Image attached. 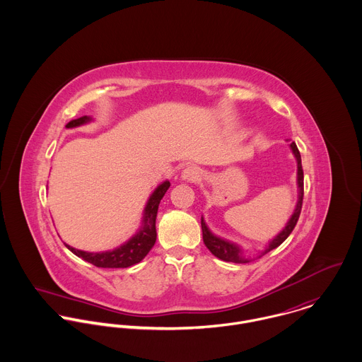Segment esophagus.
<instances>
[{
  "label": "esophagus",
  "instance_id": "obj_1",
  "mask_svg": "<svg viewBox=\"0 0 362 362\" xmlns=\"http://www.w3.org/2000/svg\"><path fill=\"white\" fill-rule=\"evenodd\" d=\"M201 177H202L201 170H199L198 167H194V165L187 167V168H184V170L181 171V180H182V181L195 182V181H198Z\"/></svg>",
  "mask_w": 362,
  "mask_h": 362
}]
</instances>
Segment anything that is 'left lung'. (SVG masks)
Returning a JSON list of instances; mask_svg holds the SVG:
<instances>
[{
    "instance_id": "left-lung-1",
    "label": "left lung",
    "mask_w": 362,
    "mask_h": 362,
    "mask_svg": "<svg viewBox=\"0 0 362 362\" xmlns=\"http://www.w3.org/2000/svg\"><path fill=\"white\" fill-rule=\"evenodd\" d=\"M290 149L293 152V155L297 160V187H298V199L294 207L293 214L290 216L288 221L286 223V226L283 227V230H280L266 245L264 248L259 252L257 258L263 257L264 254L270 252L272 250L277 248L279 245H281L287 237L291 234V231L294 230L300 213H301V207H303V197H304V173H303V164H301V155L300 151L297 148V145L294 142L290 144ZM201 224H202V234H204V243L206 245L207 250L216 257V258L226 260V262H233V263H248L251 260L257 258H251L245 255V251L243 250L241 245H238L237 243H233L230 240H226L223 237L216 235L214 233H211V230L207 227L206 221L204 218V216L201 217Z\"/></svg>"
}]
</instances>
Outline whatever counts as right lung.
Instances as JSON below:
<instances>
[{"mask_svg": "<svg viewBox=\"0 0 362 362\" xmlns=\"http://www.w3.org/2000/svg\"><path fill=\"white\" fill-rule=\"evenodd\" d=\"M93 117L85 115L76 119H72L71 122L66 124V128H78L86 124L93 122ZM170 188V181L165 180L161 184H158L155 188V191L151 194L141 220V226L138 231L127 240L124 244H121L117 248L108 250V251H100V252H88L82 250H76L68 244L65 247L75 254L76 257L98 266V267H129L132 264L139 263L142 259L145 258L149 251L153 248L156 243V217H157V210L160 201L163 199L164 194Z\"/></svg>", "mask_w": 362, "mask_h": 362, "instance_id": "right-lung-1", "label": "right lung"}]
</instances>
